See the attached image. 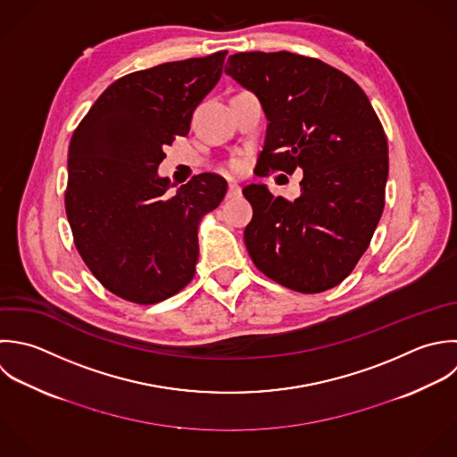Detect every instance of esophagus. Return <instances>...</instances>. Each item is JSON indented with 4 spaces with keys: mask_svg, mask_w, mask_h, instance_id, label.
<instances>
[{
    "mask_svg": "<svg viewBox=\"0 0 457 457\" xmlns=\"http://www.w3.org/2000/svg\"><path fill=\"white\" fill-rule=\"evenodd\" d=\"M242 195V188L237 185V183H229V187H228V197L229 199H237V197H240Z\"/></svg>",
    "mask_w": 457,
    "mask_h": 457,
    "instance_id": "1",
    "label": "esophagus"
}]
</instances>
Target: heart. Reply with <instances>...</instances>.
<instances>
[{"instance_id": "1", "label": "heart", "mask_w": 457, "mask_h": 457, "mask_svg": "<svg viewBox=\"0 0 457 457\" xmlns=\"http://www.w3.org/2000/svg\"><path fill=\"white\" fill-rule=\"evenodd\" d=\"M242 165H244V163H242V160H233L229 167H231V170H240V169H242Z\"/></svg>"}]
</instances>
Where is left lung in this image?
Here are the masks:
<instances>
[{
  "mask_svg": "<svg viewBox=\"0 0 457 457\" xmlns=\"http://www.w3.org/2000/svg\"><path fill=\"white\" fill-rule=\"evenodd\" d=\"M224 72L258 97L269 120L260 169L304 172L295 201L274 197L267 185L244 188L254 265L295 292L337 287L385 208L388 142L367 94L342 71L288 51L237 53Z\"/></svg>",
  "mask_w": 457,
  "mask_h": 457,
  "instance_id": "1",
  "label": "left lung"
}]
</instances>
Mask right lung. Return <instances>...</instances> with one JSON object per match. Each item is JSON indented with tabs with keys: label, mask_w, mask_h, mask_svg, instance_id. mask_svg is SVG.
<instances>
[{
	"label": "right lung",
	"mask_w": 457,
	"mask_h": 457,
	"mask_svg": "<svg viewBox=\"0 0 457 457\" xmlns=\"http://www.w3.org/2000/svg\"><path fill=\"white\" fill-rule=\"evenodd\" d=\"M226 51L167 62L113 81L72 133L65 213L76 249L112 294L154 304L194 278L201 215L228 183L199 174L170 192L158 174L163 147L190 129L192 113L222 74Z\"/></svg>",
	"instance_id": "add662e5"
}]
</instances>
